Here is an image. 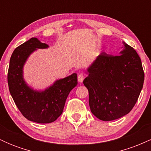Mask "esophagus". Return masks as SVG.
I'll return each mask as SVG.
<instances>
[{
    "label": "esophagus",
    "instance_id": "1",
    "mask_svg": "<svg viewBox=\"0 0 151 151\" xmlns=\"http://www.w3.org/2000/svg\"><path fill=\"white\" fill-rule=\"evenodd\" d=\"M77 79H78V81H79V83H82V81L84 79V76L82 74H79V75H78Z\"/></svg>",
    "mask_w": 151,
    "mask_h": 151
}]
</instances>
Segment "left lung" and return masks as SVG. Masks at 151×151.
I'll list each match as a JSON object with an SVG mask.
<instances>
[{
  "mask_svg": "<svg viewBox=\"0 0 151 151\" xmlns=\"http://www.w3.org/2000/svg\"><path fill=\"white\" fill-rule=\"evenodd\" d=\"M120 55L102 52L87 68L83 81L89 91L91 111L101 121L118 119L136 104L144 81L141 60L136 51L123 42Z\"/></svg>",
  "mask_w": 151,
  "mask_h": 151,
  "instance_id": "left-lung-1",
  "label": "left lung"
}]
</instances>
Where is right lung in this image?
I'll return each instance as SVG.
<instances>
[{"instance_id":"obj_1","label":"right lung","mask_w":151,"mask_h":151,"mask_svg":"<svg viewBox=\"0 0 151 151\" xmlns=\"http://www.w3.org/2000/svg\"><path fill=\"white\" fill-rule=\"evenodd\" d=\"M48 45L32 37L15 48L10 60L8 84L13 101L22 115L38 124L52 123L62 114L69 93L77 85V75L73 73L58 79L45 90L29 86L23 78V67L30 55L37 49H47Z\"/></svg>"}]
</instances>
